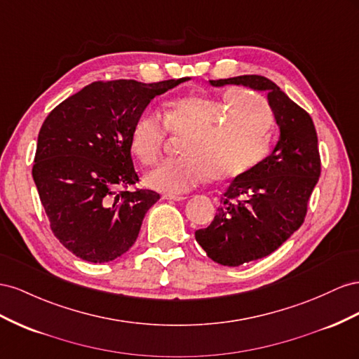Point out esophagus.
Instances as JSON below:
<instances>
[{
    "label": "esophagus",
    "mask_w": 359,
    "mask_h": 359,
    "mask_svg": "<svg viewBox=\"0 0 359 359\" xmlns=\"http://www.w3.org/2000/svg\"><path fill=\"white\" fill-rule=\"evenodd\" d=\"M162 198H163V200H171V201H182V200H185L187 197H183V196H174V194H162Z\"/></svg>",
    "instance_id": "1"
}]
</instances>
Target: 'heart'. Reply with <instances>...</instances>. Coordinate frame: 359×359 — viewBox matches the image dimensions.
I'll return each instance as SVG.
<instances>
[{
  "label": "heart",
  "mask_w": 359,
  "mask_h": 359,
  "mask_svg": "<svg viewBox=\"0 0 359 359\" xmlns=\"http://www.w3.org/2000/svg\"><path fill=\"white\" fill-rule=\"evenodd\" d=\"M171 135L187 137L182 158L159 163L146 174L147 187L183 194L209 180H231L251 171L271 146L273 114L259 96L231 88L222 95H188L171 100L163 111ZM165 142L159 116L150 109L130 128L129 146L146 165L155 163Z\"/></svg>",
  "instance_id": "b5f03b06"
}]
</instances>
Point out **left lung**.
I'll return each mask as SVG.
<instances>
[{"instance_id": "8db88e82", "label": "left lung", "mask_w": 359, "mask_h": 359, "mask_svg": "<svg viewBox=\"0 0 359 359\" xmlns=\"http://www.w3.org/2000/svg\"><path fill=\"white\" fill-rule=\"evenodd\" d=\"M209 83L264 91L280 129L269 156L233 179L209 227L196 231L209 259L222 266H241L272 254L302 225L320 177L317 134L309 112L268 78L242 75Z\"/></svg>"}]
</instances>
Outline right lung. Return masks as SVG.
<instances>
[{
	"mask_svg": "<svg viewBox=\"0 0 359 359\" xmlns=\"http://www.w3.org/2000/svg\"><path fill=\"white\" fill-rule=\"evenodd\" d=\"M180 83H93L61 102L43 121L33 179L53 233L76 257L108 263L135 243L159 194L117 192L138 180L130 128L153 97Z\"/></svg>",
	"mask_w": 359,
	"mask_h": 359,
	"instance_id": "add662e5",
	"label": "right lung"
}]
</instances>
